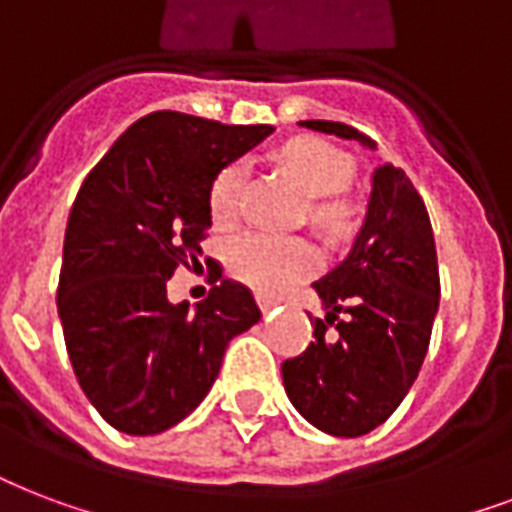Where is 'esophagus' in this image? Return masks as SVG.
I'll return each mask as SVG.
<instances>
[{
    "label": "esophagus",
    "instance_id": "esophagus-1",
    "mask_svg": "<svg viewBox=\"0 0 512 512\" xmlns=\"http://www.w3.org/2000/svg\"><path fill=\"white\" fill-rule=\"evenodd\" d=\"M257 306H260V311H263V314H271L273 308H276V300L265 298V295H257Z\"/></svg>",
    "mask_w": 512,
    "mask_h": 512
}]
</instances>
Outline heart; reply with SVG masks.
Listing matches in <instances>:
<instances>
[{
    "instance_id": "heart-1",
    "label": "heart",
    "mask_w": 512,
    "mask_h": 512,
    "mask_svg": "<svg viewBox=\"0 0 512 512\" xmlns=\"http://www.w3.org/2000/svg\"><path fill=\"white\" fill-rule=\"evenodd\" d=\"M284 169L300 182L308 195H314V222L330 236H343L354 228L357 206L343 198L341 190L354 177V161L341 147L303 136L292 139L282 150ZM244 166L230 163L214 177L209 190V209L217 222H230L239 212ZM230 268L241 282L268 298H279L300 282H306L319 268L317 247L306 239L273 236V233H247L230 247Z\"/></svg>"
}]
</instances>
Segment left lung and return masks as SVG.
Instances as JSON below:
<instances>
[{
	"instance_id": "1",
	"label": "left lung",
	"mask_w": 512,
	"mask_h": 512,
	"mask_svg": "<svg viewBox=\"0 0 512 512\" xmlns=\"http://www.w3.org/2000/svg\"><path fill=\"white\" fill-rule=\"evenodd\" d=\"M298 126L376 150L370 136L346 123L300 120ZM314 290L327 314L314 319L317 341L282 365L284 389L308 424L335 438H360L408 395L440 303L427 206L403 169L381 163L373 171L360 233Z\"/></svg>"
}]
</instances>
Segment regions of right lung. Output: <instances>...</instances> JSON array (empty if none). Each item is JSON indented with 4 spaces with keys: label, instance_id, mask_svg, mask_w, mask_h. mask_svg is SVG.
<instances>
[{
    "label": "right lung",
    "instance_id": "obj_1",
    "mask_svg": "<svg viewBox=\"0 0 512 512\" xmlns=\"http://www.w3.org/2000/svg\"><path fill=\"white\" fill-rule=\"evenodd\" d=\"M271 126L152 112L96 163L74 198L58 317L85 397L126 435H158L201 405L228 343L260 322L252 292L222 279L190 308L166 295L212 225L209 190Z\"/></svg>",
    "mask_w": 512,
    "mask_h": 512
}]
</instances>
